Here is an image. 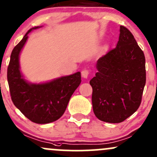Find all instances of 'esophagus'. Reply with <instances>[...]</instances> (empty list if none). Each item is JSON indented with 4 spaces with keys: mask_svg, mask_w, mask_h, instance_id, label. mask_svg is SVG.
<instances>
[{
    "mask_svg": "<svg viewBox=\"0 0 157 157\" xmlns=\"http://www.w3.org/2000/svg\"><path fill=\"white\" fill-rule=\"evenodd\" d=\"M89 71L86 69V68H84V69L81 71L82 77H84V78H87L88 76H89Z\"/></svg>",
    "mask_w": 157,
    "mask_h": 157,
    "instance_id": "34e87169",
    "label": "esophagus"
}]
</instances>
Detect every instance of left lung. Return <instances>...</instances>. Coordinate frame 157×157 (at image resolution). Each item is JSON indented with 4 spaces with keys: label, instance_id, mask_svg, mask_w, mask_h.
<instances>
[{
    "label": "left lung",
    "instance_id": "8db88e82",
    "mask_svg": "<svg viewBox=\"0 0 157 157\" xmlns=\"http://www.w3.org/2000/svg\"><path fill=\"white\" fill-rule=\"evenodd\" d=\"M90 80L92 106L99 120L120 123L139 109L146 82L145 57L133 35L120 26L116 47L99 58Z\"/></svg>",
    "mask_w": 157,
    "mask_h": 157
}]
</instances>
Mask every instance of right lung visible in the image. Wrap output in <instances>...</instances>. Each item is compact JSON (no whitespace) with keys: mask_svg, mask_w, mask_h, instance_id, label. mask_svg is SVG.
<instances>
[{"mask_svg":"<svg viewBox=\"0 0 157 157\" xmlns=\"http://www.w3.org/2000/svg\"><path fill=\"white\" fill-rule=\"evenodd\" d=\"M25 34L13 48L7 68V80L13 104L31 121L48 124L64 114L71 95L81 82L80 72L42 84L28 83L19 70V54L28 38Z\"/></svg>","mask_w":157,"mask_h":157,"instance_id":"obj_1","label":"right lung"}]
</instances>
